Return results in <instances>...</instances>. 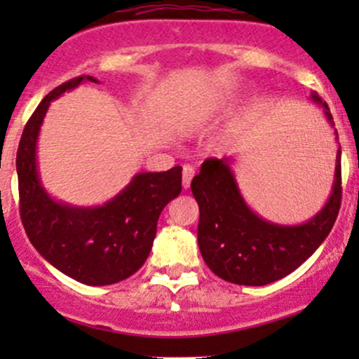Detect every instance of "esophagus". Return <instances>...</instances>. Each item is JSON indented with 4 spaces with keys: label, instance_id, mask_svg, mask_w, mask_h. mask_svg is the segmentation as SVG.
<instances>
[{
    "label": "esophagus",
    "instance_id": "obj_1",
    "mask_svg": "<svg viewBox=\"0 0 359 359\" xmlns=\"http://www.w3.org/2000/svg\"><path fill=\"white\" fill-rule=\"evenodd\" d=\"M194 177V168L191 165H184L182 166V186L184 189H187V187L191 186V180H193Z\"/></svg>",
    "mask_w": 359,
    "mask_h": 359
}]
</instances>
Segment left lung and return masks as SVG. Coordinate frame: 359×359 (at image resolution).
I'll use <instances>...</instances> for the list:
<instances>
[{
	"mask_svg": "<svg viewBox=\"0 0 359 359\" xmlns=\"http://www.w3.org/2000/svg\"><path fill=\"white\" fill-rule=\"evenodd\" d=\"M313 100L323 107L334 125L327 102L316 93ZM229 163L227 158L205 159L191 182L200 205L198 245L206 266L219 278L234 285L264 287L293 273L330 234L342 198L340 146L330 198L313 219L300 226L273 224L252 212L238 189Z\"/></svg>",
	"mask_w": 359,
	"mask_h": 359,
	"instance_id": "1",
	"label": "left lung"
}]
</instances>
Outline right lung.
Segmentation results:
<instances>
[{
  "label": "right lung",
  "mask_w": 359,
  "mask_h": 359,
  "mask_svg": "<svg viewBox=\"0 0 359 359\" xmlns=\"http://www.w3.org/2000/svg\"><path fill=\"white\" fill-rule=\"evenodd\" d=\"M92 76H78L53 88L29 118L19 151L20 219L32 247L60 273L79 283L104 287L126 280L149 257L161 210L182 191V168L137 173L102 206L79 208L46 194L36 165V142L50 102Z\"/></svg>",
  "instance_id": "obj_1"
}]
</instances>
